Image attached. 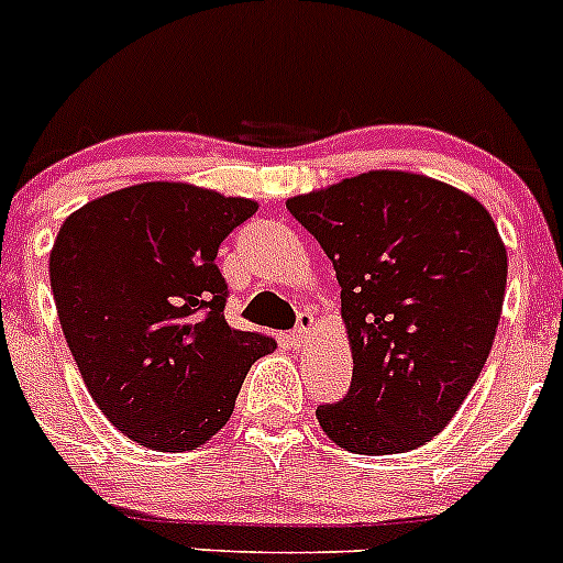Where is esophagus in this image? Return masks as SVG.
Listing matches in <instances>:
<instances>
[{
    "label": "esophagus",
    "instance_id": "1",
    "mask_svg": "<svg viewBox=\"0 0 563 563\" xmlns=\"http://www.w3.org/2000/svg\"><path fill=\"white\" fill-rule=\"evenodd\" d=\"M313 332H316V319H313V313H299L297 330L291 332L294 346H305V343H308L310 338H313Z\"/></svg>",
    "mask_w": 563,
    "mask_h": 563
}]
</instances>
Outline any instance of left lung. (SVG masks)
Masks as SVG:
<instances>
[{"mask_svg": "<svg viewBox=\"0 0 563 563\" xmlns=\"http://www.w3.org/2000/svg\"><path fill=\"white\" fill-rule=\"evenodd\" d=\"M288 211L335 266L352 387L316 409L352 454L438 438L476 385L498 332L506 247L473 195L407 170H368L294 195Z\"/></svg>", "mask_w": 563, "mask_h": 563, "instance_id": "obj_1", "label": "left lung"}]
</instances>
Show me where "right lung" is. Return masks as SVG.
<instances>
[{"instance_id": "obj_1", "label": "right lung", "mask_w": 563, "mask_h": 563, "mask_svg": "<svg viewBox=\"0 0 563 563\" xmlns=\"http://www.w3.org/2000/svg\"><path fill=\"white\" fill-rule=\"evenodd\" d=\"M258 211L187 181L114 189L68 217L48 255L79 374L114 429L181 454L231 420L250 365L275 338L225 321L222 239Z\"/></svg>"}]
</instances>
